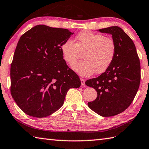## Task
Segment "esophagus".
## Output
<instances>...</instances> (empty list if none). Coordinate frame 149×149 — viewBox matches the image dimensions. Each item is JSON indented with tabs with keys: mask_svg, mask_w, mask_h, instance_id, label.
<instances>
[{
	"mask_svg": "<svg viewBox=\"0 0 149 149\" xmlns=\"http://www.w3.org/2000/svg\"><path fill=\"white\" fill-rule=\"evenodd\" d=\"M80 80H81V85H82L83 86H85V79H82V78H81Z\"/></svg>",
	"mask_w": 149,
	"mask_h": 149,
	"instance_id": "1",
	"label": "esophagus"
}]
</instances>
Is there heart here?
Listing matches in <instances>:
<instances>
[{
  "label": "heart",
  "instance_id": "obj_1",
  "mask_svg": "<svg viewBox=\"0 0 149 149\" xmlns=\"http://www.w3.org/2000/svg\"><path fill=\"white\" fill-rule=\"evenodd\" d=\"M77 43L71 39L61 46L64 60L69 65L74 64L83 54L84 61L74 64L72 69L83 77H88L96 72H105L111 65L116 55V44L112 38L90 31H84L76 36Z\"/></svg>",
  "mask_w": 149,
  "mask_h": 149
}]
</instances>
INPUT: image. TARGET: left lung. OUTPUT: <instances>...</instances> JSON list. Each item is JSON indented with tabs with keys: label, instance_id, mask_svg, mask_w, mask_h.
<instances>
[{
	"label": "left lung",
	"instance_id": "obj_1",
	"mask_svg": "<svg viewBox=\"0 0 149 149\" xmlns=\"http://www.w3.org/2000/svg\"><path fill=\"white\" fill-rule=\"evenodd\" d=\"M97 31L111 35L117 50L106 71L86 81V85L98 94L88 106L102 117H111L123 112L133 102L140 84V62L134 42L121 28L113 26Z\"/></svg>",
	"mask_w": 149,
	"mask_h": 149
}]
</instances>
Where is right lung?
Returning <instances> with one entry per match:
<instances>
[{
	"instance_id": "right-lung-1",
	"label": "right lung",
	"mask_w": 149,
	"mask_h": 149,
	"mask_svg": "<svg viewBox=\"0 0 149 149\" xmlns=\"http://www.w3.org/2000/svg\"><path fill=\"white\" fill-rule=\"evenodd\" d=\"M73 34L39 25L21 36L11 64L10 92L26 115L42 118L53 114L63 105L68 91L81 86L61 51Z\"/></svg>"
}]
</instances>
